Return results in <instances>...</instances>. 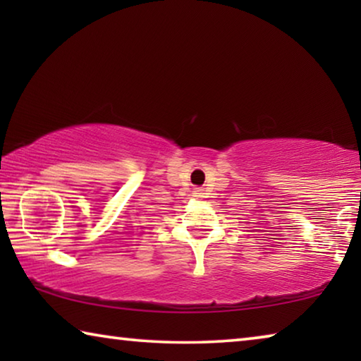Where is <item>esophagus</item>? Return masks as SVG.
Instances as JSON below:
<instances>
[{"instance_id": "esophagus-1", "label": "esophagus", "mask_w": 361, "mask_h": 361, "mask_svg": "<svg viewBox=\"0 0 361 361\" xmlns=\"http://www.w3.org/2000/svg\"><path fill=\"white\" fill-rule=\"evenodd\" d=\"M194 195L195 197H204V189L202 188H195V191H194Z\"/></svg>"}]
</instances>
